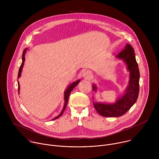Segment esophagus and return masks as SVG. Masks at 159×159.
Here are the masks:
<instances>
[{"instance_id":"1","label":"esophagus","mask_w":159,"mask_h":159,"mask_svg":"<svg viewBox=\"0 0 159 159\" xmlns=\"http://www.w3.org/2000/svg\"><path fill=\"white\" fill-rule=\"evenodd\" d=\"M92 76V74L91 72H90L89 70H86V71H84L82 74V77L83 78L85 79H88L89 78L91 77Z\"/></svg>"}]
</instances>
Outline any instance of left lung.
Returning <instances> with one entry per match:
<instances>
[{"label": "left lung", "instance_id": "8db88e82", "mask_svg": "<svg viewBox=\"0 0 159 159\" xmlns=\"http://www.w3.org/2000/svg\"><path fill=\"white\" fill-rule=\"evenodd\" d=\"M116 58L123 60L127 65V69L129 72V83L124 94L118 99L115 103L104 104L93 101L96 110L104 117L123 116L133 106L139 97L140 72L133 48L129 44H127L125 48L116 56ZM93 89L94 91H96V85H93Z\"/></svg>", "mask_w": 159, "mask_h": 159}]
</instances>
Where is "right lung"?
I'll list each match as a JSON object with an SVG mask.
<instances>
[{
  "label": "right lung",
  "mask_w": 159,
  "mask_h": 159,
  "mask_svg": "<svg viewBox=\"0 0 159 159\" xmlns=\"http://www.w3.org/2000/svg\"><path fill=\"white\" fill-rule=\"evenodd\" d=\"M26 50H27V48L25 49L23 53H22V63H21V65L20 66V68H19V72H18V76H17V84H18V93H19V81H18V79L20 77V75H21V72H22V67H23V65H24V63H25V53L26 52ZM80 82V80H77V81L72 83L71 84H70L69 85V87H67V89L65 90V94H64V100H65V104H64V106H63V109L62 111H61L60 114L57 116V117H55V118H53L52 120H56V119H58V118H60L62 115L66 107V105L68 104V101H69V95L70 94V93L72 92V90L74 89V87L75 86L77 85V84Z\"/></svg>",
  "instance_id": "obj_1"
}]
</instances>
